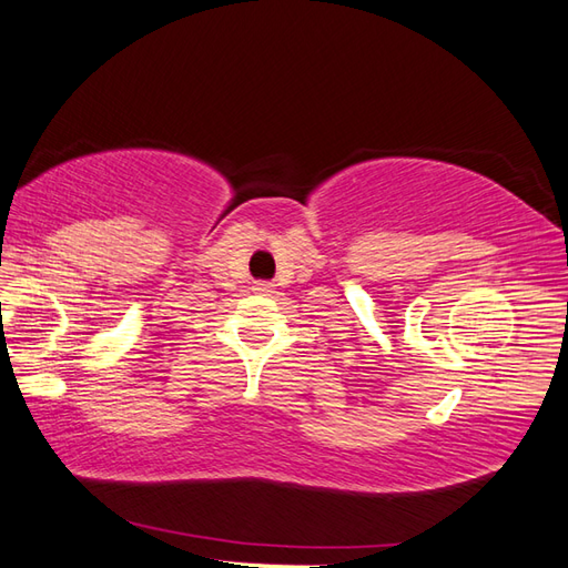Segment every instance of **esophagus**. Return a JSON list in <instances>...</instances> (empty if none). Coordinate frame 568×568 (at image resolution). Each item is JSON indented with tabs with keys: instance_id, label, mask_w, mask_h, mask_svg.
<instances>
[{
	"instance_id": "obj_1",
	"label": "esophagus",
	"mask_w": 568,
	"mask_h": 568,
	"mask_svg": "<svg viewBox=\"0 0 568 568\" xmlns=\"http://www.w3.org/2000/svg\"><path fill=\"white\" fill-rule=\"evenodd\" d=\"M252 292L267 296V294L274 292V284H270V282H255V284H252Z\"/></svg>"
}]
</instances>
